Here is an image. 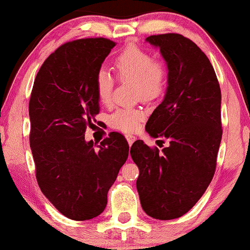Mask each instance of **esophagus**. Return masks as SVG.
<instances>
[{"label":"esophagus","mask_w":250,"mask_h":250,"mask_svg":"<svg viewBox=\"0 0 250 250\" xmlns=\"http://www.w3.org/2000/svg\"><path fill=\"white\" fill-rule=\"evenodd\" d=\"M125 139H127V141H128V143H129V146L133 145L135 140H136V139H135L134 135H127V136H125Z\"/></svg>","instance_id":"esophagus-1"}]
</instances>
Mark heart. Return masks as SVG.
Returning a JSON list of instances; mask_svg holds the SVG:
<instances>
[{
	"label": "heart",
	"mask_w": 250,
	"mask_h": 250,
	"mask_svg": "<svg viewBox=\"0 0 250 250\" xmlns=\"http://www.w3.org/2000/svg\"><path fill=\"white\" fill-rule=\"evenodd\" d=\"M116 75L121 81L134 82L135 94L143 101H154L167 89L169 68L162 59H155L150 51L139 45H129L115 60ZM97 99L108 105L113 101L114 79L107 70L101 69L95 76ZM146 113L141 108H119L109 117V123L117 130L131 133L136 130Z\"/></svg>",
	"instance_id": "1"
}]
</instances>
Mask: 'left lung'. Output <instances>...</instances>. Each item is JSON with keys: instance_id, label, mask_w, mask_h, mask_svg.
<instances>
[{"instance_id": "1", "label": "left lung", "mask_w": 250, "mask_h": 250, "mask_svg": "<svg viewBox=\"0 0 250 250\" xmlns=\"http://www.w3.org/2000/svg\"><path fill=\"white\" fill-rule=\"evenodd\" d=\"M147 41L160 48L169 80L146 130L169 145L160 151L139 140L130 155L140 170L136 188L143 210L173 220L190 210L213 180L222 139L221 89L210 61L191 40L168 33Z\"/></svg>"}]
</instances>
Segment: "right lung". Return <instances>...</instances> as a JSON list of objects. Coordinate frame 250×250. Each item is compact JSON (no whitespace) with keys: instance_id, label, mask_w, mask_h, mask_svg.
<instances>
[{"instance_id":"add662e5","label":"right lung","mask_w":250,"mask_h":250,"mask_svg":"<svg viewBox=\"0 0 250 250\" xmlns=\"http://www.w3.org/2000/svg\"><path fill=\"white\" fill-rule=\"evenodd\" d=\"M115 45L104 37L64 43L43 62L31 90L29 142L37 183L70 220H90L104 210L109 188L128 159L120 133L99 148L84 140L100 113L95 76Z\"/></svg>"}]
</instances>
